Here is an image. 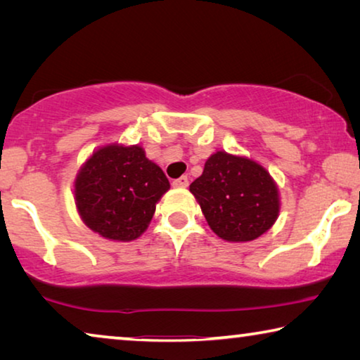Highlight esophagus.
Instances as JSON below:
<instances>
[{
    "mask_svg": "<svg viewBox=\"0 0 360 360\" xmlns=\"http://www.w3.org/2000/svg\"><path fill=\"white\" fill-rule=\"evenodd\" d=\"M188 186V178L187 176H181V178L174 179L173 181V187H178V188H186Z\"/></svg>",
    "mask_w": 360,
    "mask_h": 360,
    "instance_id": "esophagus-1",
    "label": "esophagus"
}]
</instances>
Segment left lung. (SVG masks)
I'll list each match as a JSON object with an SVG mask.
<instances>
[{
    "label": "left lung",
    "instance_id": "left-lung-1",
    "mask_svg": "<svg viewBox=\"0 0 360 360\" xmlns=\"http://www.w3.org/2000/svg\"><path fill=\"white\" fill-rule=\"evenodd\" d=\"M211 230L227 241H252L275 224L276 184L264 167L245 157L216 152L191 184Z\"/></svg>",
    "mask_w": 360,
    "mask_h": 360
}]
</instances>
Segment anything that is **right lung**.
I'll list each match as a JSON object with an SVG mask.
<instances>
[{
	"mask_svg": "<svg viewBox=\"0 0 360 360\" xmlns=\"http://www.w3.org/2000/svg\"><path fill=\"white\" fill-rule=\"evenodd\" d=\"M169 188L160 167L138 146H106L81 168L76 206L89 229L108 240L131 241L148 229L155 203Z\"/></svg>",
	"mask_w": 360,
	"mask_h": 360,
	"instance_id": "obj_1",
	"label": "right lung"
}]
</instances>
